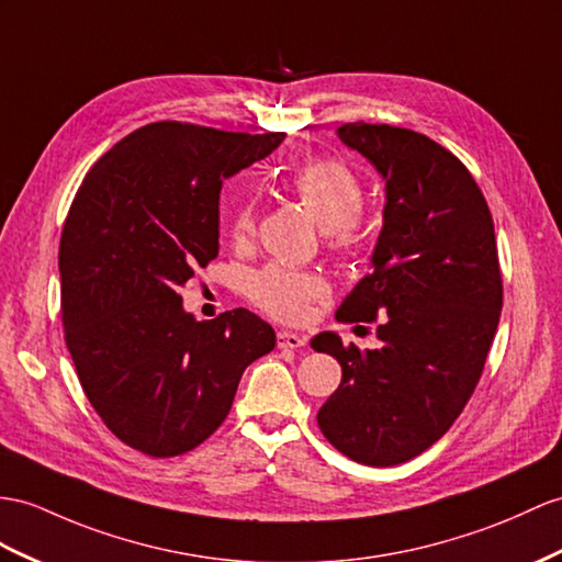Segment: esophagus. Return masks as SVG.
Returning <instances> with one entry per match:
<instances>
[{
  "instance_id": "1",
  "label": "esophagus",
  "mask_w": 562,
  "mask_h": 562,
  "mask_svg": "<svg viewBox=\"0 0 562 562\" xmlns=\"http://www.w3.org/2000/svg\"><path fill=\"white\" fill-rule=\"evenodd\" d=\"M277 344L283 350H297V348H303L307 344V338L300 336V334H293V331H279Z\"/></svg>"
}]
</instances>
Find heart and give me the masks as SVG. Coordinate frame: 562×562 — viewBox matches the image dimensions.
I'll return each instance as SVG.
<instances>
[{
    "label": "heart",
    "mask_w": 562,
    "mask_h": 562,
    "mask_svg": "<svg viewBox=\"0 0 562 562\" xmlns=\"http://www.w3.org/2000/svg\"><path fill=\"white\" fill-rule=\"evenodd\" d=\"M291 188L307 212L326 228L328 245L338 252H350L364 238L362 200L364 188L360 176L346 161L334 157H314L300 164L291 173ZM255 200H243L234 212L236 240H245L255 231ZM326 293V285L314 273L285 265H267L255 271L248 283L252 303L281 322H300L312 300Z\"/></svg>",
    "instance_id": "b5f03b06"
}]
</instances>
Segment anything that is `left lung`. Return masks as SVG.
<instances>
[{"mask_svg": "<svg viewBox=\"0 0 562 562\" xmlns=\"http://www.w3.org/2000/svg\"><path fill=\"white\" fill-rule=\"evenodd\" d=\"M338 138L386 181L374 269L336 312L344 324L379 319V348L312 338L344 369L317 422L350 460L391 468L453 427L484 372L503 307L494 218L468 167L427 135L355 121Z\"/></svg>", "mask_w": 562, "mask_h": 562, "instance_id": "obj_1", "label": "left lung"}]
</instances>
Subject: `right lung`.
<instances>
[{"instance_id":"1","label":"right lung","mask_w":562,"mask_h":562,"mask_svg":"<svg viewBox=\"0 0 562 562\" xmlns=\"http://www.w3.org/2000/svg\"><path fill=\"white\" fill-rule=\"evenodd\" d=\"M283 138L147 123L94 164L71 202L59 243L66 346L94 413L145 456L210 439L245 367L277 346L243 307L198 322L178 285L218 255L224 178Z\"/></svg>"}]
</instances>
